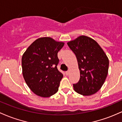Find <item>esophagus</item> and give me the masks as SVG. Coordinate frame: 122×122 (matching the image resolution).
<instances>
[{"instance_id": "34e87169", "label": "esophagus", "mask_w": 122, "mask_h": 122, "mask_svg": "<svg viewBox=\"0 0 122 122\" xmlns=\"http://www.w3.org/2000/svg\"><path fill=\"white\" fill-rule=\"evenodd\" d=\"M66 74L67 76H68V75L69 74V71H66Z\"/></svg>"}]
</instances>
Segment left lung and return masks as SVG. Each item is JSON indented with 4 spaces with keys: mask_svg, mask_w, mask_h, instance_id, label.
I'll return each instance as SVG.
<instances>
[{
    "mask_svg": "<svg viewBox=\"0 0 122 122\" xmlns=\"http://www.w3.org/2000/svg\"><path fill=\"white\" fill-rule=\"evenodd\" d=\"M76 55L80 71V78L73 84L74 91L83 96H90L100 89L108 74L109 60L93 39L81 36L67 43Z\"/></svg>",
    "mask_w": 122,
    "mask_h": 122,
    "instance_id": "1",
    "label": "left lung"
}]
</instances>
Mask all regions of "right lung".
Segmentation results:
<instances>
[{
  "label": "right lung",
  "instance_id": "add662e5",
  "mask_svg": "<svg viewBox=\"0 0 122 122\" xmlns=\"http://www.w3.org/2000/svg\"><path fill=\"white\" fill-rule=\"evenodd\" d=\"M65 44L51 37L37 39L22 57V68L26 83L34 93L48 97L58 91L63 75L57 70V52Z\"/></svg>",
  "mask_w": 122,
  "mask_h": 122
}]
</instances>
